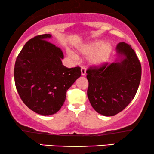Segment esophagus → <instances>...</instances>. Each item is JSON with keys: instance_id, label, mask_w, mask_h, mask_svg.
Segmentation results:
<instances>
[{"instance_id": "1", "label": "esophagus", "mask_w": 154, "mask_h": 154, "mask_svg": "<svg viewBox=\"0 0 154 154\" xmlns=\"http://www.w3.org/2000/svg\"><path fill=\"white\" fill-rule=\"evenodd\" d=\"M81 75H85L86 74V69L85 67H82L81 68Z\"/></svg>"}]
</instances>
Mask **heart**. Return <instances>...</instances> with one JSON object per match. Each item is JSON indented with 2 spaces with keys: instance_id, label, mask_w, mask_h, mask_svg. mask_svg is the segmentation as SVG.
<instances>
[{
  "instance_id": "1",
  "label": "heart",
  "mask_w": 154,
  "mask_h": 154,
  "mask_svg": "<svg viewBox=\"0 0 154 154\" xmlns=\"http://www.w3.org/2000/svg\"><path fill=\"white\" fill-rule=\"evenodd\" d=\"M113 45L111 43H103L102 41H96L86 43L79 48V51L83 55H90L88 62L94 67H101L109 62Z\"/></svg>"
}]
</instances>
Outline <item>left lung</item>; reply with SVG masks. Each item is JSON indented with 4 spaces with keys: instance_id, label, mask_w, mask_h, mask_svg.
<instances>
[{
    "instance_id": "8db88e82",
    "label": "left lung",
    "mask_w": 154,
    "mask_h": 154,
    "mask_svg": "<svg viewBox=\"0 0 154 154\" xmlns=\"http://www.w3.org/2000/svg\"><path fill=\"white\" fill-rule=\"evenodd\" d=\"M116 51L114 62L86 71L88 97L94 110L105 116L117 114L131 102L142 75L140 62L131 46L121 42Z\"/></svg>"
}]
</instances>
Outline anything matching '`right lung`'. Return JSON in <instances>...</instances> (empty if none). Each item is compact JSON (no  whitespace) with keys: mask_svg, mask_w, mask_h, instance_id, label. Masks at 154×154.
Here are the masks:
<instances>
[{"mask_svg":"<svg viewBox=\"0 0 154 154\" xmlns=\"http://www.w3.org/2000/svg\"><path fill=\"white\" fill-rule=\"evenodd\" d=\"M52 35H37L25 44L17 56L14 77L23 102L38 114L56 113L66 100V91L81 76V68L62 64L60 48L48 41Z\"/></svg>","mask_w":154,"mask_h":154,"instance_id":"1","label":"right lung"}]
</instances>
